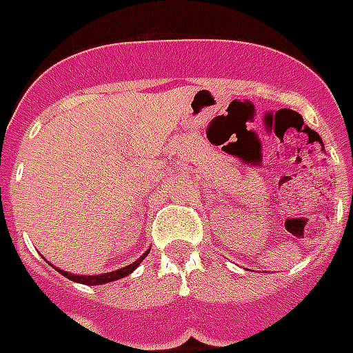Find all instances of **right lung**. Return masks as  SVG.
<instances>
[{"label":"right lung","mask_w":353,"mask_h":353,"mask_svg":"<svg viewBox=\"0 0 353 353\" xmlns=\"http://www.w3.org/2000/svg\"><path fill=\"white\" fill-rule=\"evenodd\" d=\"M150 251V249H148ZM147 253H143L139 259H137L136 262H132V264H128L126 268H121V270H117V272H108V274H98V275H76V274H68V272H63V270H59V268H55L57 272H59L61 275H65V277H68L70 281H76V283H83V285H104V283H111V281H117V279H123V277H126V275H130L134 270H136L139 264L143 262V259L148 255Z\"/></svg>","instance_id":"add662e5"}]
</instances>
